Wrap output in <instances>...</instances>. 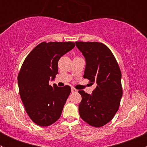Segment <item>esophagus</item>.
I'll return each mask as SVG.
<instances>
[{"label": "esophagus", "mask_w": 147, "mask_h": 147, "mask_svg": "<svg viewBox=\"0 0 147 147\" xmlns=\"http://www.w3.org/2000/svg\"><path fill=\"white\" fill-rule=\"evenodd\" d=\"M71 91H72V92H78V90H77L75 88H74V87H72V89H71Z\"/></svg>", "instance_id": "34e87169"}]
</instances>
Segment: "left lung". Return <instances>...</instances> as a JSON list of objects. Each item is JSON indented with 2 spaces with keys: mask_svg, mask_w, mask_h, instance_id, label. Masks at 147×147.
I'll return each instance as SVG.
<instances>
[{
  "mask_svg": "<svg viewBox=\"0 0 147 147\" xmlns=\"http://www.w3.org/2000/svg\"><path fill=\"white\" fill-rule=\"evenodd\" d=\"M85 58L83 78L97 87L91 94L83 90L79 105L80 116L90 125L100 127L113 119L122 97L121 74L111 50L97 42H75Z\"/></svg>",
  "mask_w": 147,
  "mask_h": 147,
  "instance_id": "obj_1",
  "label": "left lung"
}]
</instances>
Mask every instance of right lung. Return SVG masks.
I'll return each instance as SVG.
<instances>
[{
  "instance_id": "1",
  "label": "right lung",
  "mask_w": 147,
  "mask_h": 147,
  "mask_svg": "<svg viewBox=\"0 0 147 147\" xmlns=\"http://www.w3.org/2000/svg\"><path fill=\"white\" fill-rule=\"evenodd\" d=\"M72 42H42L26 57L18 76L20 98L31 120L40 127L60 117L71 92L69 86L49 84L58 72L59 60L75 47Z\"/></svg>"
}]
</instances>
